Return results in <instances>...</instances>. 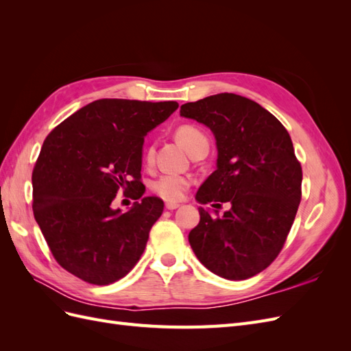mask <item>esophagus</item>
<instances>
[{
  "mask_svg": "<svg viewBox=\"0 0 351 351\" xmlns=\"http://www.w3.org/2000/svg\"><path fill=\"white\" fill-rule=\"evenodd\" d=\"M165 208H167L168 210H174V209L180 208V205H178V204H165Z\"/></svg>",
  "mask_w": 351,
  "mask_h": 351,
  "instance_id": "obj_1",
  "label": "esophagus"
}]
</instances>
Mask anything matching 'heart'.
<instances>
[{
	"label": "heart",
	"instance_id": "b5f03b06",
	"mask_svg": "<svg viewBox=\"0 0 351 351\" xmlns=\"http://www.w3.org/2000/svg\"><path fill=\"white\" fill-rule=\"evenodd\" d=\"M174 134H176V139L182 143V146L190 155L195 154L199 149H204V147H206V149L209 147V141L206 134L193 124L178 125ZM143 159L146 165L152 164L154 146L146 147ZM190 186H192V180L189 177L165 174L162 177H159L152 184V190L159 197H162L167 202H178L186 196Z\"/></svg>",
	"mask_w": 351,
	"mask_h": 351
}]
</instances>
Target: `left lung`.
<instances>
[{
	"instance_id": "8db88e82",
	"label": "left lung",
	"mask_w": 351,
	"mask_h": 351,
	"mask_svg": "<svg viewBox=\"0 0 351 351\" xmlns=\"http://www.w3.org/2000/svg\"><path fill=\"white\" fill-rule=\"evenodd\" d=\"M180 115L204 123L217 139V169L197 202L230 205L222 217L199 208L190 246L219 277L247 280L277 259L300 205L303 173L291 137L277 117L236 93L187 102Z\"/></svg>"
}]
</instances>
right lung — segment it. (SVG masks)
Instances as JSON below:
<instances>
[{
	"label": "right lung",
	"mask_w": 351,
	"mask_h": 351,
	"mask_svg": "<svg viewBox=\"0 0 351 351\" xmlns=\"http://www.w3.org/2000/svg\"><path fill=\"white\" fill-rule=\"evenodd\" d=\"M177 108L174 101L98 99L47 136L32 173V208L52 256L74 277L108 285L141 259L162 200L143 197L124 214L111 204L120 192L143 196L145 136Z\"/></svg>",
	"instance_id": "1"
}]
</instances>
